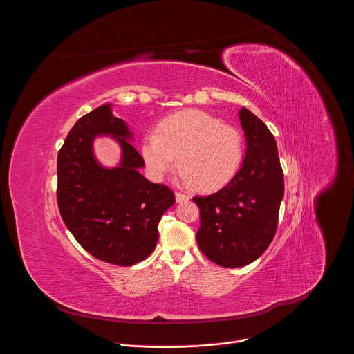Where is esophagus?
Here are the masks:
<instances>
[{
    "label": "esophagus",
    "instance_id": "esophagus-1",
    "mask_svg": "<svg viewBox=\"0 0 354 354\" xmlns=\"http://www.w3.org/2000/svg\"><path fill=\"white\" fill-rule=\"evenodd\" d=\"M175 197H176L178 203H182V201H187V200H189V196L185 194V193H180V192H176V193H175Z\"/></svg>",
    "mask_w": 354,
    "mask_h": 354
}]
</instances>
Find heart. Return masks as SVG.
<instances>
[{
    "mask_svg": "<svg viewBox=\"0 0 354 354\" xmlns=\"http://www.w3.org/2000/svg\"><path fill=\"white\" fill-rule=\"evenodd\" d=\"M141 158L149 176L161 180L175 167L197 190H216L230 182L243 158L238 129L201 111H186L162 120L142 137Z\"/></svg>",
    "mask_w": 354,
    "mask_h": 354,
    "instance_id": "heart-1",
    "label": "heart"
}]
</instances>
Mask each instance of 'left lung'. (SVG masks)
<instances>
[{
  "label": "left lung",
  "instance_id": "1",
  "mask_svg": "<svg viewBox=\"0 0 354 354\" xmlns=\"http://www.w3.org/2000/svg\"><path fill=\"white\" fill-rule=\"evenodd\" d=\"M238 116L246 140L239 171L218 192L193 197L200 209L197 245L223 268H242L263 255L276 234L284 196L273 134L246 108Z\"/></svg>",
  "mask_w": 354,
  "mask_h": 354
}]
</instances>
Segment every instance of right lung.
Returning a JSON list of instances; mask_svg holds the SVG:
<instances>
[{"mask_svg": "<svg viewBox=\"0 0 354 354\" xmlns=\"http://www.w3.org/2000/svg\"><path fill=\"white\" fill-rule=\"evenodd\" d=\"M97 136L121 147L116 167L100 165L93 153ZM133 131L105 104L77 120L57 157V203L64 224L92 257L118 266L148 258L158 241V224L175 205L174 192L145 179Z\"/></svg>", "mask_w": 354, "mask_h": 354, "instance_id": "right-lung-1", "label": "right lung"}]
</instances>
